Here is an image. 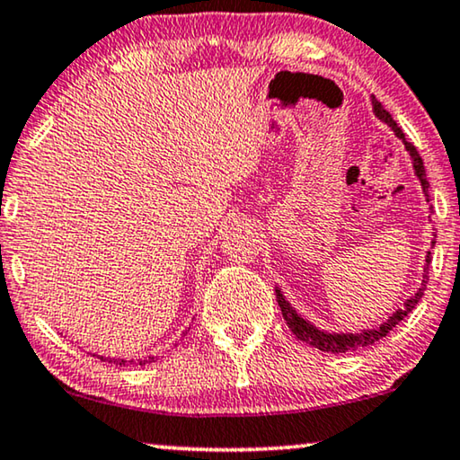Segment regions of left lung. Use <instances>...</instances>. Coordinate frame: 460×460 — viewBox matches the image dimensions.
I'll list each match as a JSON object with an SVG mask.
<instances>
[{
	"label": "left lung",
	"instance_id": "obj_1",
	"mask_svg": "<svg viewBox=\"0 0 460 460\" xmlns=\"http://www.w3.org/2000/svg\"><path fill=\"white\" fill-rule=\"evenodd\" d=\"M373 109H375V115L379 117L381 121H385L389 128L395 131V136L404 140L406 150H408V153H411L414 172H417L419 180H420V186H423L425 197H427V200H429V190H427V188H429V181H427L423 159H420V156H419L417 148H414L411 142H406V137H404V134H402V129L398 128V123H395L394 119H392V115H389V112L383 109L379 100L373 98ZM429 261H431V253H427V268H429ZM427 280H429V276H427V272H425L423 274V285L419 287V291L414 293L411 299H406L404 307H400V310L395 312L394 316H389L387 323H383L379 329H370V331H364V332H349V335H343V332H341V335H337V332L318 331L316 326H312L310 323H305V320L301 318L299 314L295 312L291 305H288V301L282 297V293L279 291V288H276V297H279V305H280L282 318L287 320L288 329L295 332V337L301 339V341L314 345V348L323 349V351H331V354H343V351H351V349H358V348H367V345H373L375 341H379V339L385 337L387 332L392 331L394 326L400 323V320H404L408 314L414 310V305H417L419 301H420V297H423Z\"/></svg>",
	"mask_w": 460,
	"mask_h": 460
}]
</instances>
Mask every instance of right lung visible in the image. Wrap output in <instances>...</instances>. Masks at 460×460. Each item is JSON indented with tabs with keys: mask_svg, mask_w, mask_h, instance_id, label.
Wrapping results in <instances>:
<instances>
[{
	"mask_svg": "<svg viewBox=\"0 0 460 460\" xmlns=\"http://www.w3.org/2000/svg\"><path fill=\"white\" fill-rule=\"evenodd\" d=\"M109 362H117V360H115V358H112V360H109ZM131 362H134V360H129V364H131ZM148 362H155V356L146 358V360H140L137 364H140V367H142V364H148ZM117 364H125V360H119ZM134 364H136V362H134Z\"/></svg>",
	"mask_w": 460,
	"mask_h": 460,
	"instance_id": "1",
	"label": "right lung"
}]
</instances>
